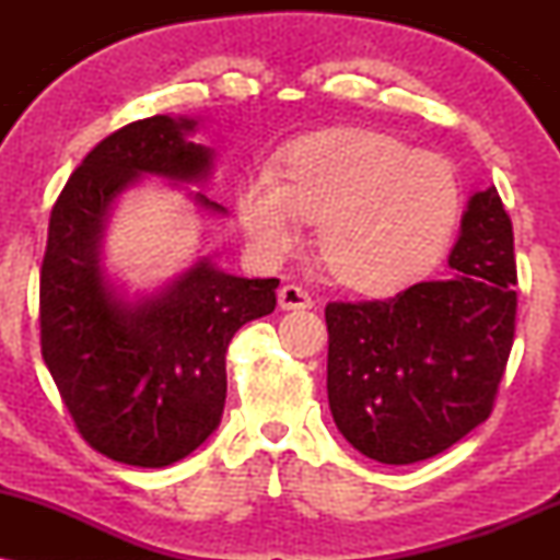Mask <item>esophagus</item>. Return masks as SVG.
<instances>
[{
	"label": "esophagus",
	"instance_id": "esophagus-1",
	"mask_svg": "<svg viewBox=\"0 0 560 560\" xmlns=\"http://www.w3.org/2000/svg\"><path fill=\"white\" fill-rule=\"evenodd\" d=\"M313 300L305 289L298 284H284L279 289V307L281 311H305L311 307Z\"/></svg>",
	"mask_w": 560,
	"mask_h": 560
}]
</instances>
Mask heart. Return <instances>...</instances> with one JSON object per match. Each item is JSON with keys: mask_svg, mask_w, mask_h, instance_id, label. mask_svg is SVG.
<instances>
[{"mask_svg": "<svg viewBox=\"0 0 560 560\" xmlns=\"http://www.w3.org/2000/svg\"><path fill=\"white\" fill-rule=\"evenodd\" d=\"M458 205L445 158L361 128L294 141L281 176L260 168L236 186L240 221L262 255H287L318 218L320 260L352 289L419 276L453 234Z\"/></svg>", "mask_w": 560, "mask_h": 560, "instance_id": "1", "label": "heart"}]
</instances>
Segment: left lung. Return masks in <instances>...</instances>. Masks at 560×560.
I'll list each match as a JSON object with an SVG mask.
<instances>
[{
    "label": "left lung",
    "mask_w": 560,
    "mask_h": 560,
    "mask_svg": "<svg viewBox=\"0 0 560 560\" xmlns=\"http://www.w3.org/2000/svg\"><path fill=\"white\" fill-rule=\"evenodd\" d=\"M447 262L453 279L326 305L334 423L378 464L434 458L492 413L516 331L513 226L494 186L468 199Z\"/></svg>",
    "instance_id": "obj_1"
}]
</instances>
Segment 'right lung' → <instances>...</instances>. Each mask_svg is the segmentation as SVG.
I'll list each match as a JSON object with an SVG mask.
<instances>
[{
	"instance_id": "obj_1",
	"label": "right lung",
	"mask_w": 560,
	"mask_h": 560,
	"mask_svg": "<svg viewBox=\"0 0 560 560\" xmlns=\"http://www.w3.org/2000/svg\"><path fill=\"white\" fill-rule=\"evenodd\" d=\"M197 120L155 118L102 139L49 215L38 287L42 355L75 429L96 453L139 468L186 458L215 432L226 402V350L247 320L273 313L279 279H242L199 258L171 284L124 300L102 268V236L139 176L199 184L213 150ZM195 202L226 213L205 195Z\"/></svg>"
}]
</instances>
